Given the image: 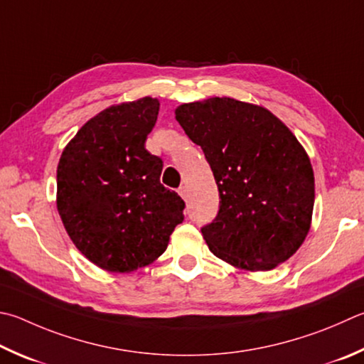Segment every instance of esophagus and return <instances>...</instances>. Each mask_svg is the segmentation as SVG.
I'll return each mask as SVG.
<instances>
[{
	"label": "esophagus",
	"mask_w": 364,
	"mask_h": 364,
	"mask_svg": "<svg viewBox=\"0 0 364 364\" xmlns=\"http://www.w3.org/2000/svg\"><path fill=\"white\" fill-rule=\"evenodd\" d=\"M178 194H180L183 199H186L188 197V189H186V186H180L178 188Z\"/></svg>",
	"instance_id": "obj_1"
}]
</instances>
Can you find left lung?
<instances>
[{"label": "left lung", "instance_id": "8db88e82", "mask_svg": "<svg viewBox=\"0 0 364 364\" xmlns=\"http://www.w3.org/2000/svg\"><path fill=\"white\" fill-rule=\"evenodd\" d=\"M176 121L213 171L220 210L202 228L211 253L245 270H270L302 245L315 183L306 151L269 109L229 97L178 107Z\"/></svg>", "mask_w": 364, "mask_h": 364}]
</instances>
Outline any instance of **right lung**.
I'll return each mask as SVG.
<instances>
[{
  "label": "right lung",
  "instance_id": "obj_1",
  "mask_svg": "<svg viewBox=\"0 0 364 364\" xmlns=\"http://www.w3.org/2000/svg\"><path fill=\"white\" fill-rule=\"evenodd\" d=\"M159 100L144 97L98 113L57 167V210L70 239L95 266L132 272L156 261L183 223L184 200L161 184L162 159L144 148Z\"/></svg>",
  "mask_w": 364,
  "mask_h": 364
}]
</instances>
